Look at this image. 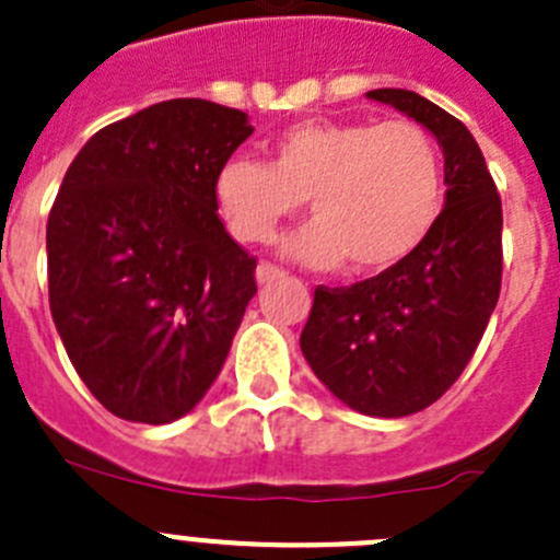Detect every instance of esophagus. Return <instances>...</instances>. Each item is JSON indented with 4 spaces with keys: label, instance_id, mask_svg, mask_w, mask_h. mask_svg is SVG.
Returning <instances> with one entry per match:
<instances>
[{
    "label": "esophagus",
    "instance_id": "esophagus-1",
    "mask_svg": "<svg viewBox=\"0 0 560 560\" xmlns=\"http://www.w3.org/2000/svg\"><path fill=\"white\" fill-rule=\"evenodd\" d=\"M282 275V269L275 267V264H258L256 269V280L258 285H269V282H275Z\"/></svg>",
    "mask_w": 560,
    "mask_h": 560
}]
</instances>
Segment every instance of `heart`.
Here are the masks:
<instances>
[{
	"label": "heart",
	"mask_w": 560,
	"mask_h": 560,
	"mask_svg": "<svg viewBox=\"0 0 560 560\" xmlns=\"http://www.w3.org/2000/svg\"><path fill=\"white\" fill-rule=\"evenodd\" d=\"M214 198L247 245L275 240L307 198L315 220L282 250L315 269L348 261L353 275H378L406 261L433 229L441 154L413 121H299L269 143L267 165L229 160Z\"/></svg>",
	"instance_id": "1"
}]
</instances>
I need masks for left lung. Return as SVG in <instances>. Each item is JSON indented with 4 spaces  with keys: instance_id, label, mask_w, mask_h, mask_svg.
I'll return each instance as SVG.
<instances>
[{
    "instance_id": "left-lung-1",
    "label": "left lung",
    "mask_w": 560,
    "mask_h": 560,
    "mask_svg": "<svg viewBox=\"0 0 560 560\" xmlns=\"http://www.w3.org/2000/svg\"><path fill=\"white\" fill-rule=\"evenodd\" d=\"M439 141L444 209L395 269L315 288L299 346L320 384L364 417L433 406L466 370L501 293V198L468 127L408 90L368 92Z\"/></svg>"
}]
</instances>
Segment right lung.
Masks as SVG:
<instances>
[{
	"label": "right lung",
	"instance_id": "right-lung-1",
	"mask_svg": "<svg viewBox=\"0 0 560 560\" xmlns=\"http://www.w3.org/2000/svg\"><path fill=\"white\" fill-rule=\"evenodd\" d=\"M245 110L154 103L94 132L48 214V299L86 389L127 422L190 413L223 370L256 258L218 218L214 179Z\"/></svg>",
	"mask_w": 560,
	"mask_h": 560
}]
</instances>
